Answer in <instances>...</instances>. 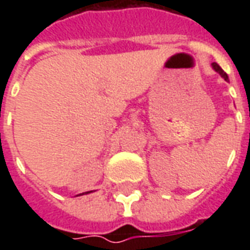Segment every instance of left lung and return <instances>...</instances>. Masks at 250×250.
<instances>
[{"label":"left lung","instance_id":"left-lung-1","mask_svg":"<svg viewBox=\"0 0 250 250\" xmlns=\"http://www.w3.org/2000/svg\"><path fill=\"white\" fill-rule=\"evenodd\" d=\"M211 66H213V69H214L215 72H218V73H220L221 76L224 77V79H225L226 82H228V80H229V77H228V75H226L225 72L222 71V68H221L220 65H218V64H217V62H213V64H211Z\"/></svg>","mask_w":250,"mask_h":250}]
</instances>
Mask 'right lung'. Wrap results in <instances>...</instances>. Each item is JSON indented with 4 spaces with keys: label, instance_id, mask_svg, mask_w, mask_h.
<instances>
[{
    "label": "right lung",
    "instance_id": "obj_1",
    "mask_svg": "<svg viewBox=\"0 0 250 250\" xmlns=\"http://www.w3.org/2000/svg\"><path fill=\"white\" fill-rule=\"evenodd\" d=\"M88 193H91V191H87V194H88Z\"/></svg>",
    "mask_w": 250,
    "mask_h": 250
}]
</instances>
